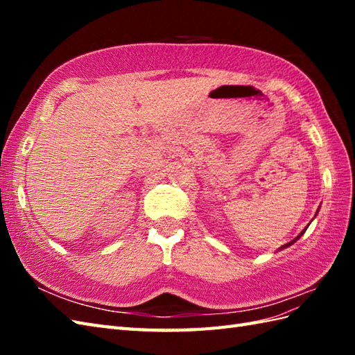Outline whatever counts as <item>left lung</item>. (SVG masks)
Here are the masks:
<instances>
[{"instance_id":"8db88e82","label":"left lung","mask_w":355,"mask_h":355,"mask_svg":"<svg viewBox=\"0 0 355 355\" xmlns=\"http://www.w3.org/2000/svg\"><path fill=\"white\" fill-rule=\"evenodd\" d=\"M319 209H320V207H319ZM318 212H319V210H318ZM315 215H318V214H315ZM306 229H308V225H306V227H305V229H304L302 232H300V233H299V235H297L296 238H294L293 241H290V243H288V244H285V245H282L281 248H279V250H282V248H286V247H290L291 244H294V243H296V241H297V239H299L300 236H302V235H304V233H305V230H306Z\"/></svg>"}]
</instances>
